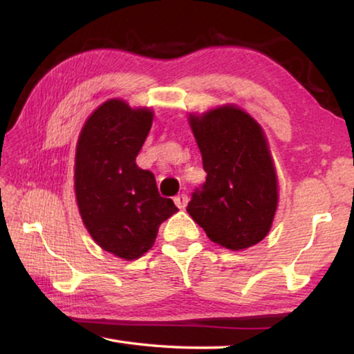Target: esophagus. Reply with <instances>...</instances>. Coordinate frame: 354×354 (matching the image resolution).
Masks as SVG:
<instances>
[{
  "mask_svg": "<svg viewBox=\"0 0 354 354\" xmlns=\"http://www.w3.org/2000/svg\"><path fill=\"white\" fill-rule=\"evenodd\" d=\"M187 201H189V198H187V195H185V194H181V195H176L175 196V205L179 209H184L185 205H187Z\"/></svg>",
  "mask_w": 354,
  "mask_h": 354,
  "instance_id": "esophagus-1",
  "label": "esophagus"
}]
</instances>
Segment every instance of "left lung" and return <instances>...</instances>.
I'll return each mask as SVG.
<instances>
[{
    "instance_id": "8db88e82",
    "label": "left lung",
    "mask_w": 354,
    "mask_h": 354,
    "mask_svg": "<svg viewBox=\"0 0 354 354\" xmlns=\"http://www.w3.org/2000/svg\"><path fill=\"white\" fill-rule=\"evenodd\" d=\"M206 181L194 190L190 217L212 242L230 250L259 243L270 231L278 184L259 124L239 107L190 117Z\"/></svg>"
}]
</instances>
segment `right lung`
Returning a JSON list of instances; mask_svg holds the SVG:
<instances>
[{"label":"right lung","mask_w":354,"mask_h":354,"mask_svg":"<svg viewBox=\"0 0 354 354\" xmlns=\"http://www.w3.org/2000/svg\"><path fill=\"white\" fill-rule=\"evenodd\" d=\"M151 122L149 109L106 101L84 124L76 148L75 190L84 225L101 248L127 261L145 254L160 223L178 212L160 196L153 173L136 164Z\"/></svg>","instance_id":"1"}]
</instances>
